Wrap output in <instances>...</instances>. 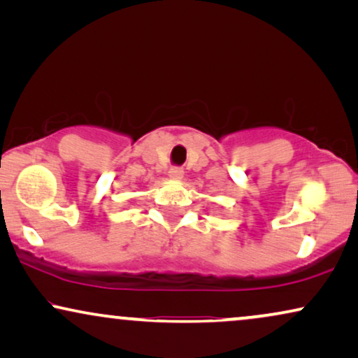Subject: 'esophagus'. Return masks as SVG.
<instances>
[{
  "mask_svg": "<svg viewBox=\"0 0 358 358\" xmlns=\"http://www.w3.org/2000/svg\"><path fill=\"white\" fill-rule=\"evenodd\" d=\"M169 175H170V178H173V180H182L185 171L182 166H171V169L169 170Z\"/></svg>",
  "mask_w": 358,
  "mask_h": 358,
  "instance_id": "obj_1",
  "label": "esophagus"
}]
</instances>
